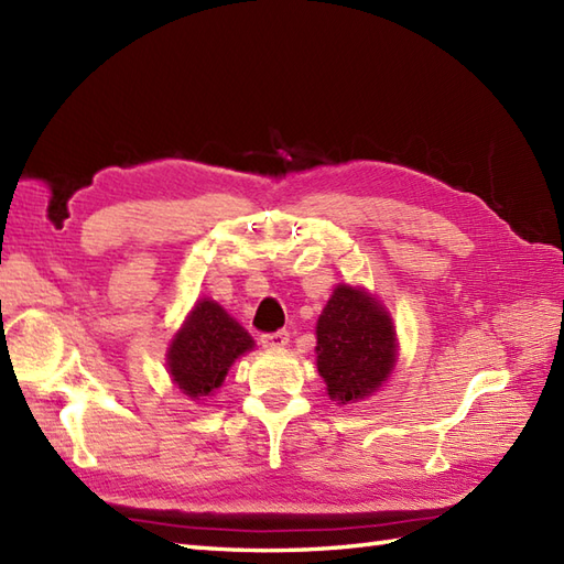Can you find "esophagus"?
Segmentation results:
<instances>
[{"label":"esophagus","mask_w":564,"mask_h":564,"mask_svg":"<svg viewBox=\"0 0 564 564\" xmlns=\"http://www.w3.org/2000/svg\"><path fill=\"white\" fill-rule=\"evenodd\" d=\"M289 344V332H271V334H263L261 337V346L263 349H271V351H279L283 346Z\"/></svg>","instance_id":"obj_1"}]
</instances>
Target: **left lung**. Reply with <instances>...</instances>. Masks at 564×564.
Listing matches in <instances>:
<instances>
[{
  "instance_id": "8db88e82",
  "label": "left lung",
  "mask_w": 564,
  "mask_h": 564,
  "mask_svg": "<svg viewBox=\"0 0 564 564\" xmlns=\"http://www.w3.org/2000/svg\"><path fill=\"white\" fill-rule=\"evenodd\" d=\"M317 370L337 404L368 398L394 366L392 319L361 289L339 285L317 319Z\"/></svg>"
}]
</instances>
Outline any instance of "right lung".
Segmentation results:
<instances>
[{
    "label": "right lung",
    "mask_w": 564,
    "mask_h": 564,
    "mask_svg": "<svg viewBox=\"0 0 564 564\" xmlns=\"http://www.w3.org/2000/svg\"><path fill=\"white\" fill-rule=\"evenodd\" d=\"M251 346L249 334L218 303L200 301L172 341L166 366L176 388L200 400L223 386L227 368Z\"/></svg>",
    "instance_id": "obj_1"
}]
</instances>
